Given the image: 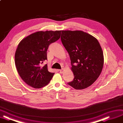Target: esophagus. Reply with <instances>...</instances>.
Returning <instances> with one entry per match:
<instances>
[{
  "label": "esophagus",
  "instance_id": "34e87169",
  "mask_svg": "<svg viewBox=\"0 0 123 123\" xmlns=\"http://www.w3.org/2000/svg\"><path fill=\"white\" fill-rule=\"evenodd\" d=\"M59 71H60V72L61 73H62L63 72V69H62V70H59Z\"/></svg>",
  "mask_w": 123,
  "mask_h": 123
}]
</instances>
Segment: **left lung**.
Listing matches in <instances>:
<instances>
[{
  "label": "left lung",
  "instance_id": "obj_1",
  "mask_svg": "<svg viewBox=\"0 0 123 123\" xmlns=\"http://www.w3.org/2000/svg\"><path fill=\"white\" fill-rule=\"evenodd\" d=\"M61 41L68 52L74 78L68 83L76 90L91 86L104 65L102 48L96 38L81 31H62Z\"/></svg>",
  "mask_w": 123,
  "mask_h": 123
}]
</instances>
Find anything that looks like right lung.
I'll return each instance as SVG.
<instances>
[{
	"label": "right lung",
	"instance_id": "obj_1",
	"mask_svg": "<svg viewBox=\"0 0 123 123\" xmlns=\"http://www.w3.org/2000/svg\"><path fill=\"white\" fill-rule=\"evenodd\" d=\"M62 31H40L29 35L21 41L17 48L15 62L22 79L28 86L42 88L49 83L54 73L48 71L47 51L50 44L61 37Z\"/></svg>",
	"mask_w": 123,
	"mask_h": 123
}]
</instances>
